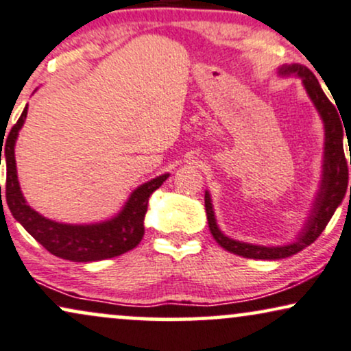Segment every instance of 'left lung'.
Masks as SVG:
<instances>
[{
	"instance_id": "left-lung-1",
	"label": "left lung",
	"mask_w": 351,
	"mask_h": 351,
	"mask_svg": "<svg viewBox=\"0 0 351 351\" xmlns=\"http://www.w3.org/2000/svg\"><path fill=\"white\" fill-rule=\"evenodd\" d=\"M281 73H298L302 78L304 86L309 93L311 99L314 101L315 108L322 116L325 124V162H324V180L322 188H320L317 201H315L312 216L307 222L306 229L299 235L298 242L285 245V247H260V245L242 243L237 240H232L219 230L216 219H214L213 204H210L209 194L206 193L204 204L206 214H208L209 230L216 242L226 248L227 252L235 253V255L245 256V258H255V260H280L286 256L294 255V253L301 252L307 245L314 243L319 239L327 227L335 209L339 208L341 199L345 197L348 188V157H345L343 152V135L347 134L345 124H341L339 111H337L335 104L327 98L322 88L315 78V75L302 65H291L282 66ZM348 138V135H347ZM351 154V152H350ZM351 165V155H350ZM350 199H351V186H350Z\"/></svg>"
}]
</instances>
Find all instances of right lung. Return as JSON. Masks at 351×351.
Returning a JSON list of instances; mask_svg holds the SVG:
<instances>
[{"label":"right lung","instance_id":"right-lung-1","mask_svg":"<svg viewBox=\"0 0 351 351\" xmlns=\"http://www.w3.org/2000/svg\"><path fill=\"white\" fill-rule=\"evenodd\" d=\"M27 116V106L23 114L11 128L10 135L0 147V163L1 150L6 157V202L11 214L21 226L26 229L34 239L39 242L45 250L58 256V258L70 261H98L119 256L122 253L132 250L141 243L143 237V217L147 213L150 194L163 184L168 175L142 184L130 194L128 204L122 213L112 221L95 223V226H69L58 223L42 217L36 210L29 208L23 193L19 189L18 173H16L14 160V143L19 129L23 128L24 119ZM1 199V186H0ZM3 202V201H1Z\"/></svg>","mask_w":351,"mask_h":351}]
</instances>
